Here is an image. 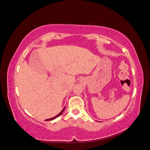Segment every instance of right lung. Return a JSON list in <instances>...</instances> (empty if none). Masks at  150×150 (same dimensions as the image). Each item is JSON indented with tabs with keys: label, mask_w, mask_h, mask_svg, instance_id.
<instances>
[{
	"label": "right lung",
	"mask_w": 150,
	"mask_h": 150,
	"mask_svg": "<svg viewBox=\"0 0 150 150\" xmlns=\"http://www.w3.org/2000/svg\"><path fill=\"white\" fill-rule=\"evenodd\" d=\"M64 110H65V107L64 108H63V110L59 112V114L57 115H56V116H54V117H52V118H50V119H48L47 120L48 121H51V120H54V119H56V117H59V116L61 115H62V112H64Z\"/></svg>",
	"instance_id": "obj_1"
}]
</instances>
